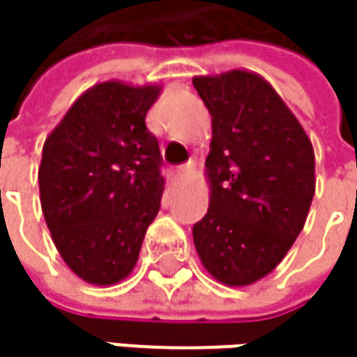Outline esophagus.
Segmentation results:
<instances>
[{
    "label": "esophagus",
    "mask_w": 357,
    "mask_h": 357,
    "mask_svg": "<svg viewBox=\"0 0 357 357\" xmlns=\"http://www.w3.org/2000/svg\"><path fill=\"white\" fill-rule=\"evenodd\" d=\"M196 172V165H194V161H190V163H185V165H179L178 167V174L181 178H188V176H192Z\"/></svg>",
    "instance_id": "obj_1"
}]
</instances>
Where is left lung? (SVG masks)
I'll return each mask as SVG.
<instances>
[{"instance_id": "left-lung-1", "label": "left lung", "mask_w": 357, "mask_h": 357, "mask_svg": "<svg viewBox=\"0 0 357 357\" xmlns=\"http://www.w3.org/2000/svg\"><path fill=\"white\" fill-rule=\"evenodd\" d=\"M213 117L211 204L194 225L204 268L223 285L266 277L304 229L314 198V149L296 115L258 74L192 80Z\"/></svg>"}]
</instances>
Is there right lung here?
Here are the masks:
<instances>
[{
    "label": "right lung",
    "instance_id": "obj_1",
    "mask_svg": "<svg viewBox=\"0 0 357 357\" xmlns=\"http://www.w3.org/2000/svg\"><path fill=\"white\" fill-rule=\"evenodd\" d=\"M161 86L99 82L80 95L43 144L40 206L63 262L93 285L136 266L161 206V151L146 113Z\"/></svg>",
    "mask_w": 357,
    "mask_h": 357
}]
</instances>
